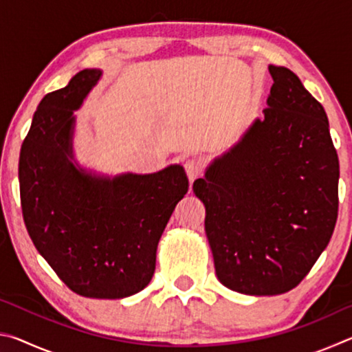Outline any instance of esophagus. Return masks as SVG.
<instances>
[{
  "instance_id": "34e87169",
  "label": "esophagus",
  "mask_w": 352,
  "mask_h": 352,
  "mask_svg": "<svg viewBox=\"0 0 352 352\" xmlns=\"http://www.w3.org/2000/svg\"><path fill=\"white\" fill-rule=\"evenodd\" d=\"M183 168H184V170H186V175H188L190 183H192L195 178H199L201 175V164L199 160H195V158L183 160Z\"/></svg>"
}]
</instances>
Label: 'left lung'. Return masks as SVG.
I'll return each mask as SVG.
<instances>
[{"mask_svg":"<svg viewBox=\"0 0 352 352\" xmlns=\"http://www.w3.org/2000/svg\"><path fill=\"white\" fill-rule=\"evenodd\" d=\"M269 71L264 119L192 186L219 281L256 296L295 289L338 216L340 168L323 105L289 68Z\"/></svg>","mask_w":352,"mask_h":352,"instance_id":"obj_1","label":"left lung"}]
</instances>
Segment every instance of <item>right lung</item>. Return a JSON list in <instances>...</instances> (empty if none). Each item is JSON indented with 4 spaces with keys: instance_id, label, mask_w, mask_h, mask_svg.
Here are the masks:
<instances>
[{
    "instance_id": "obj_1",
    "label": "right lung",
    "mask_w": 352,
    "mask_h": 352,
    "mask_svg": "<svg viewBox=\"0 0 352 352\" xmlns=\"http://www.w3.org/2000/svg\"><path fill=\"white\" fill-rule=\"evenodd\" d=\"M99 77L83 69L41 99L20 152V199L28 233L57 276L77 295L119 300L151 283L158 241L189 183L182 166L110 180L69 162L73 111Z\"/></svg>"
}]
</instances>
